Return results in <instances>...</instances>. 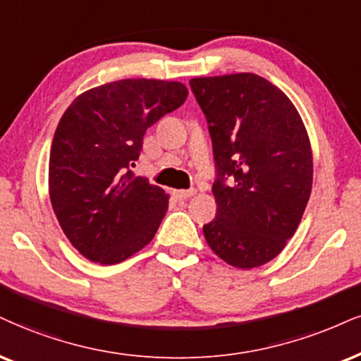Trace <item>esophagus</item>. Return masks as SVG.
Masks as SVG:
<instances>
[{"mask_svg": "<svg viewBox=\"0 0 361 361\" xmlns=\"http://www.w3.org/2000/svg\"><path fill=\"white\" fill-rule=\"evenodd\" d=\"M172 194H173V197L176 199H179V201H184V199H189V197H192V195L195 194V190L194 189H189V190H172Z\"/></svg>", "mask_w": 361, "mask_h": 361, "instance_id": "1", "label": "esophagus"}]
</instances>
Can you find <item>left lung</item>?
Wrapping results in <instances>:
<instances>
[{
  "instance_id": "1",
  "label": "left lung",
  "mask_w": 361,
  "mask_h": 361,
  "mask_svg": "<svg viewBox=\"0 0 361 361\" xmlns=\"http://www.w3.org/2000/svg\"><path fill=\"white\" fill-rule=\"evenodd\" d=\"M216 162L209 247L234 268L274 259L293 238L313 184L305 123L284 93L255 73L190 80Z\"/></svg>"
}]
</instances>
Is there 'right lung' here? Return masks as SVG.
Segmentation results:
<instances>
[{"mask_svg": "<svg viewBox=\"0 0 361 361\" xmlns=\"http://www.w3.org/2000/svg\"><path fill=\"white\" fill-rule=\"evenodd\" d=\"M185 99L180 82L127 78L87 90L65 110L51 142L50 201L87 259L117 264L154 239L169 195L130 167L147 128Z\"/></svg>", "mask_w": 361, "mask_h": 361, "instance_id": "add662e5", "label": "right lung"}]
</instances>
